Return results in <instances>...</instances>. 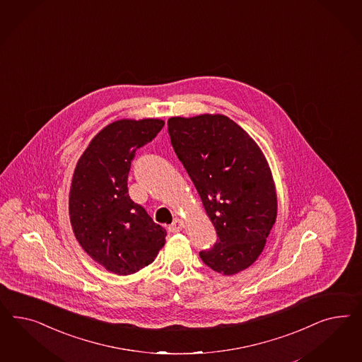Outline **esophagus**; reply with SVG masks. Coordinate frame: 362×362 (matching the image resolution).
I'll use <instances>...</instances> for the list:
<instances>
[{
    "label": "esophagus",
    "mask_w": 362,
    "mask_h": 362,
    "mask_svg": "<svg viewBox=\"0 0 362 362\" xmlns=\"http://www.w3.org/2000/svg\"><path fill=\"white\" fill-rule=\"evenodd\" d=\"M183 221L180 219H175L170 226H168V230L170 232H173V233H176V232H179V230H182L183 228Z\"/></svg>",
    "instance_id": "esophagus-1"
}]
</instances>
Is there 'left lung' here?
<instances>
[{"label":"left lung","mask_w":362,"mask_h":362,"mask_svg":"<svg viewBox=\"0 0 362 362\" xmlns=\"http://www.w3.org/2000/svg\"><path fill=\"white\" fill-rule=\"evenodd\" d=\"M168 135L197 187L218 240L199 252L211 269L235 274L263 252L277 215L274 179L252 138L228 117L170 118Z\"/></svg>","instance_id":"1"}]
</instances>
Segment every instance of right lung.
<instances>
[{"label":"right lung","instance_id":"right-lung-1","mask_svg":"<svg viewBox=\"0 0 362 362\" xmlns=\"http://www.w3.org/2000/svg\"><path fill=\"white\" fill-rule=\"evenodd\" d=\"M165 126L160 119L117 121L98 132L78 160L70 188V221L81 247L112 274H135L165 245V228L129 195L138 148Z\"/></svg>","mask_w":362,"mask_h":362}]
</instances>
